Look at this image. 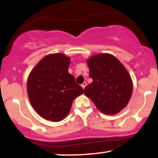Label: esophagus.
Returning a JSON list of instances; mask_svg holds the SVG:
<instances>
[{"mask_svg":"<svg viewBox=\"0 0 158 158\" xmlns=\"http://www.w3.org/2000/svg\"><path fill=\"white\" fill-rule=\"evenodd\" d=\"M86 85H87V83H86V82H83L82 84L81 85V86L82 87V88H84V89H85V86H86Z\"/></svg>","mask_w":158,"mask_h":158,"instance_id":"obj_1","label":"esophagus"}]
</instances>
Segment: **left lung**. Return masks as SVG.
Listing matches in <instances>:
<instances>
[{
	"mask_svg": "<svg viewBox=\"0 0 158 158\" xmlns=\"http://www.w3.org/2000/svg\"><path fill=\"white\" fill-rule=\"evenodd\" d=\"M92 83L85 88L97 109L106 114H115L126 106L132 94L129 73L114 56L102 53L87 61Z\"/></svg>",
	"mask_w": 158,
	"mask_h": 158,
	"instance_id": "obj_1",
	"label": "left lung"
}]
</instances>
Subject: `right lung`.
I'll return each mask as SVG.
<instances>
[{
    "mask_svg": "<svg viewBox=\"0 0 158 158\" xmlns=\"http://www.w3.org/2000/svg\"><path fill=\"white\" fill-rule=\"evenodd\" d=\"M70 60L62 53L45 56L34 68L27 80L30 103L43 118L59 122L67 117L73 99L84 89L68 73Z\"/></svg>",
    "mask_w": 158,
    "mask_h": 158,
    "instance_id": "obj_1",
    "label": "right lung"
}]
</instances>
